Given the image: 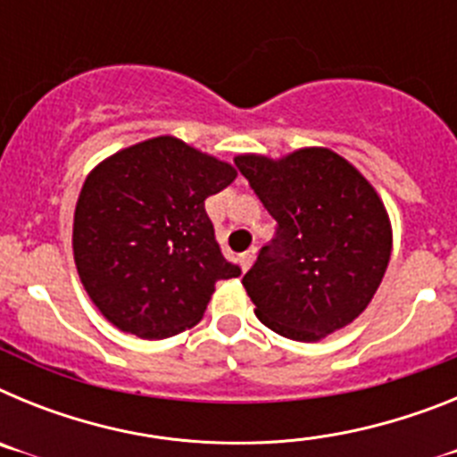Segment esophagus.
<instances>
[{"mask_svg":"<svg viewBox=\"0 0 457 457\" xmlns=\"http://www.w3.org/2000/svg\"><path fill=\"white\" fill-rule=\"evenodd\" d=\"M253 261H256V247L247 249V252L240 253V256H237V263H240L242 272H247V270L253 265Z\"/></svg>","mask_w":457,"mask_h":457,"instance_id":"esophagus-1","label":"esophagus"}]
</instances>
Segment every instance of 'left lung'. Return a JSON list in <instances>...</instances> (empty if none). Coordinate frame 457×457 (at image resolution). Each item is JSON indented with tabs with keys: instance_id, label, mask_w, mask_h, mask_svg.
Listing matches in <instances>:
<instances>
[{
	"instance_id": "8db88e82",
	"label": "left lung",
	"mask_w": 457,
	"mask_h": 457,
	"mask_svg": "<svg viewBox=\"0 0 457 457\" xmlns=\"http://www.w3.org/2000/svg\"><path fill=\"white\" fill-rule=\"evenodd\" d=\"M236 167L278 224L242 277L258 320L286 338L316 343L361 316L394 245L373 185L322 146L278 160L245 153Z\"/></svg>"
}]
</instances>
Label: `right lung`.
<instances>
[{"label":"right lung","mask_w":457,"mask_h":457,"mask_svg":"<svg viewBox=\"0 0 457 457\" xmlns=\"http://www.w3.org/2000/svg\"><path fill=\"white\" fill-rule=\"evenodd\" d=\"M237 171L171 135L109 155L87 176L72 220L79 281L120 332L167 338L204 318L220 278L240 277L205 215Z\"/></svg>","instance_id":"obj_1"}]
</instances>
